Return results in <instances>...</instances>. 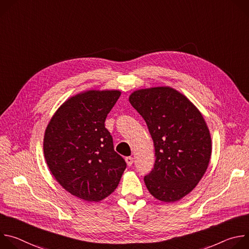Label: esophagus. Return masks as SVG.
<instances>
[{
    "label": "esophagus",
    "mask_w": 249,
    "mask_h": 249,
    "mask_svg": "<svg viewBox=\"0 0 249 249\" xmlns=\"http://www.w3.org/2000/svg\"><path fill=\"white\" fill-rule=\"evenodd\" d=\"M125 160H126V162H127V164L129 165V166H131L132 164H133V158L132 157H126V159H125Z\"/></svg>",
    "instance_id": "esophagus-1"
}]
</instances>
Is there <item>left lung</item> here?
<instances>
[{
  "mask_svg": "<svg viewBox=\"0 0 249 249\" xmlns=\"http://www.w3.org/2000/svg\"><path fill=\"white\" fill-rule=\"evenodd\" d=\"M129 101L154 142L155 164L144 177L148 190L163 202L181 199L198 184L211 158V136L202 114L183 94L165 87L134 91Z\"/></svg>",
  "mask_w": 249,
  "mask_h": 249,
  "instance_id": "left-lung-1",
  "label": "left lung"
}]
</instances>
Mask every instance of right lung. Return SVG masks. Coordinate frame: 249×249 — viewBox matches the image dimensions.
I'll return each mask as SVG.
<instances>
[{"label":"right lung","mask_w":249,"mask_h":249,"mask_svg":"<svg viewBox=\"0 0 249 249\" xmlns=\"http://www.w3.org/2000/svg\"><path fill=\"white\" fill-rule=\"evenodd\" d=\"M121 92L89 90L67 100L49 122L43 150L56 180L71 194L100 201L118 186L127 166L104 122Z\"/></svg>","instance_id":"obj_1"}]
</instances>
